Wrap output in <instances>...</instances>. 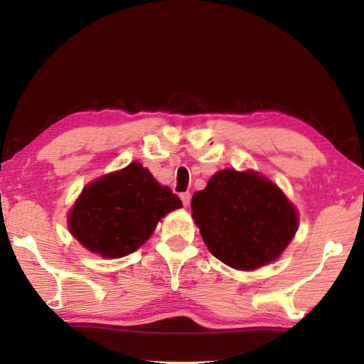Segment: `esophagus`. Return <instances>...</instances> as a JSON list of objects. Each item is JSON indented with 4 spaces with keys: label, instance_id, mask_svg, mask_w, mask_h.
<instances>
[{
    "label": "esophagus",
    "instance_id": "34e87169",
    "mask_svg": "<svg viewBox=\"0 0 364 364\" xmlns=\"http://www.w3.org/2000/svg\"><path fill=\"white\" fill-rule=\"evenodd\" d=\"M180 198L184 206H188L191 203V194L189 192H183V194H180Z\"/></svg>",
    "mask_w": 364,
    "mask_h": 364
}]
</instances>
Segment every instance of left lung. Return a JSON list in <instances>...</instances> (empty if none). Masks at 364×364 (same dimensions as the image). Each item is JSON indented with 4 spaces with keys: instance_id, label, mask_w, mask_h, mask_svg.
<instances>
[{
    "instance_id": "obj_1",
    "label": "left lung",
    "mask_w": 364,
    "mask_h": 364,
    "mask_svg": "<svg viewBox=\"0 0 364 364\" xmlns=\"http://www.w3.org/2000/svg\"><path fill=\"white\" fill-rule=\"evenodd\" d=\"M191 206L208 250L237 270L277 259L299 227L296 208L282 189L253 170H220Z\"/></svg>"
}]
</instances>
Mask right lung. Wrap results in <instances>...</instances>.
Listing matches in <instances>:
<instances>
[{"mask_svg": "<svg viewBox=\"0 0 364 364\" xmlns=\"http://www.w3.org/2000/svg\"><path fill=\"white\" fill-rule=\"evenodd\" d=\"M183 203L141 162L89 183L68 214L82 247L103 258H122L149 241L158 222Z\"/></svg>", "mask_w": 364, "mask_h": 364, "instance_id": "add662e5", "label": "right lung"}]
</instances>
